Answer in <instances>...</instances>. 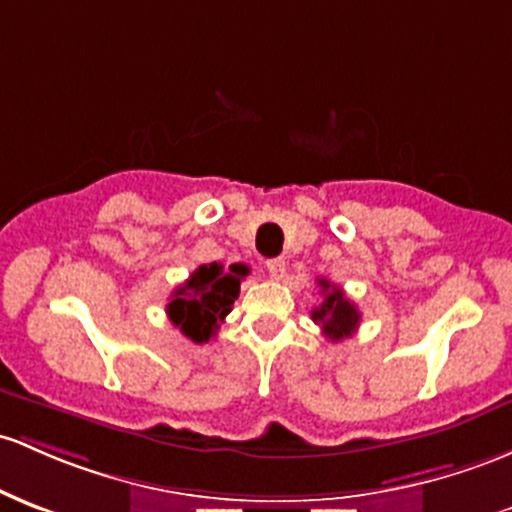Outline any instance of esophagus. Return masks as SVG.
Returning <instances> with one entry per match:
<instances>
[{
	"label": "esophagus",
	"mask_w": 512,
	"mask_h": 512,
	"mask_svg": "<svg viewBox=\"0 0 512 512\" xmlns=\"http://www.w3.org/2000/svg\"><path fill=\"white\" fill-rule=\"evenodd\" d=\"M267 272L272 279H282L286 272V265H284L282 257H272V260H267Z\"/></svg>",
	"instance_id": "1"
}]
</instances>
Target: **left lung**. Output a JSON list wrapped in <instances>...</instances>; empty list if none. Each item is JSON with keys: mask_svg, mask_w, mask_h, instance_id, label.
Listing matches in <instances>:
<instances>
[{"mask_svg": "<svg viewBox=\"0 0 512 512\" xmlns=\"http://www.w3.org/2000/svg\"><path fill=\"white\" fill-rule=\"evenodd\" d=\"M318 286L323 299L311 311L313 323H318L323 328L325 338H350L359 325V311L355 308V303L342 294L340 286L330 284L328 279H318Z\"/></svg>", "mask_w": 512, "mask_h": 512, "instance_id": "obj_1", "label": "left lung"}]
</instances>
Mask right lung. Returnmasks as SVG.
I'll list each match as a JSON object with an SVG mask.
<instances>
[{"label": "right lung", "mask_w": 512, "mask_h": 512, "mask_svg": "<svg viewBox=\"0 0 512 512\" xmlns=\"http://www.w3.org/2000/svg\"><path fill=\"white\" fill-rule=\"evenodd\" d=\"M245 274H250L245 265H230L228 269L218 262L201 265L187 282L172 291L167 316L196 345L209 342L238 299L240 279Z\"/></svg>", "instance_id": "right-lung-1"}]
</instances>
